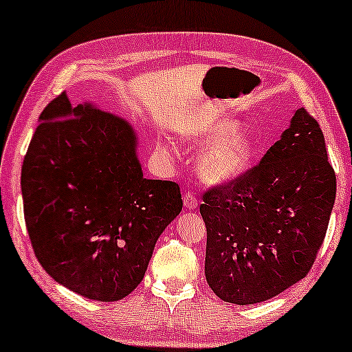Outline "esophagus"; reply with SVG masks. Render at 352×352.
<instances>
[{"mask_svg": "<svg viewBox=\"0 0 352 352\" xmlns=\"http://www.w3.org/2000/svg\"><path fill=\"white\" fill-rule=\"evenodd\" d=\"M182 200H184V206L187 210H195L197 199H195V195L192 194V192H186L184 197H182Z\"/></svg>", "mask_w": 352, "mask_h": 352, "instance_id": "obj_1", "label": "esophagus"}]
</instances>
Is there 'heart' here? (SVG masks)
I'll list each match as a JSON object with an SVG mask.
<instances>
[{
	"label": "heart",
	"mask_w": 352,
	"mask_h": 352,
	"mask_svg": "<svg viewBox=\"0 0 352 352\" xmlns=\"http://www.w3.org/2000/svg\"><path fill=\"white\" fill-rule=\"evenodd\" d=\"M187 141L205 147L197 157L195 171L210 186H228L240 179L256 153V141L240 129L234 118H216L197 129Z\"/></svg>",
	"instance_id": "b5f03b06"
}]
</instances>
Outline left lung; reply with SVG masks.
<instances>
[{"label":"left lung","mask_w":352,"mask_h":352,"mask_svg":"<svg viewBox=\"0 0 352 352\" xmlns=\"http://www.w3.org/2000/svg\"><path fill=\"white\" fill-rule=\"evenodd\" d=\"M336 195L319 123L296 109L263 160L204 195L206 282L234 305H256L306 277Z\"/></svg>","instance_id":"obj_1"}]
</instances>
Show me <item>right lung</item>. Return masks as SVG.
I'll list each match as a JSON object with an SVG mask.
<instances>
[{"instance_id":"1","label":"right lung","mask_w":352,"mask_h":352,"mask_svg":"<svg viewBox=\"0 0 352 352\" xmlns=\"http://www.w3.org/2000/svg\"><path fill=\"white\" fill-rule=\"evenodd\" d=\"M38 122L21 176L38 261L81 296L122 300L181 213L179 186L144 177L134 128L98 105L74 107L62 93Z\"/></svg>"}]
</instances>
